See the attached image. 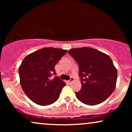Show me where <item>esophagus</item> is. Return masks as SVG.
Instances as JSON below:
<instances>
[{"label": "esophagus", "mask_w": 132, "mask_h": 132, "mask_svg": "<svg viewBox=\"0 0 132 132\" xmlns=\"http://www.w3.org/2000/svg\"><path fill=\"white\" fill-rule=\"evenodd\" d=\"M74 80H75V79H74V78H72H72H71L68 81V82H69V84H71V83H72V82L74 81Z\"/></svg>", "instance_id": "esophagus-1"}]
</instances>
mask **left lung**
Wrapping results in <instances>:
<instances>
[{"label":"left lung","instance_id":"obj_1","mask_svg":"<svg viewBox=\"0 0 132 132\" xmlns=\"http://www.w3.org/2000/svg\"><path fill=\"white\" fill-rule=\"evenodd\" d=\"M79 65L81 90L75 92L79 101L95 105L105 101L116 86L117 71L109 56L89 47L68 51Z\"/></svg>","mask_w":132,"mask_h":132}]
</instances>
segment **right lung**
<instances>
[{
    "instance_id": "right-lung-1",
    "label": "right lung",
    "mask_w": 132,
    "mask_h": 132,
    "mask_svg": "<svg viewBox=\"0 0 132 132\" xmlns=\"http://www.w3.org/2000/svg\"><path fill=\"white\" fill-rule=\"evenodd\" d=\"M66 50L44 48L34 51L23 59L19 69L23 90L29 99L40 105H48L58 99L66 85L56 75L54 66Z\"/></svg>"
}]
</instances>
